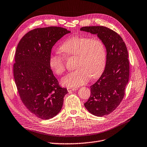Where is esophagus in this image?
<instances>
[{"instance_id":"1","label":"esophagus","mask_w":147,"mask_h":147,"mask_svg":"<svg viewBox=\"0 0 147 147\" xmlns=\"http://www.w3.org/2000/svg\"><path fill=\"white\" fill-rule=\"evenodd\" d=\"M67 91L70 93V92H71L74 91L76 89L75 88H67Z\"/></svg>"}]
</instances>
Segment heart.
I'll use <instances>...</instances> for the list:
<instances>
[{
    "label": "heart",
    "mask_w": 147,
    "mask_h": 147,
    "mask_svg": "<svg viewBox=\"0 0 147 147\" xmlns=\"http://www.w3.org/2000/svg\"><path fill=\"white\" fill-rule=\"evenodd\" d=\"M60 51L66 57H76L74 71L69 73L61 81L63 86L77 87L86 84L91 77H99L106 62V50L103 42L97 38L74 36L67 38L60 47ZM52 71L62 75L66 70L65 59L58 54H53L49 59Z\"/></svg>",
    "instance_id": "heart-1"
}]
</instances>
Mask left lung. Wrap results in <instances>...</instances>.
<instances>
[{"instance_id":"1","label":"left lung","mask_w":147,"mask_h":147,"mask_svg":"<svg viewBox=\"0 0 147 147\" xmlns=\"http://www.w3.org/2000/svg\"><path fill=\"white\" fill-rule=\"evenodd\" d=\"M80 30L96 34L106 48L105 69L99 79L90 86V96L84 103L90 113L102 117L115 110L124 97L129 77L127 50L122 37L107 27L84 26Z\"/></svg>"}]
</instances>
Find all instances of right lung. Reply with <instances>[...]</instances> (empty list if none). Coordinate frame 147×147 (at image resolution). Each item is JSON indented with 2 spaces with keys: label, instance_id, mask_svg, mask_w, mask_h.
Here are the masks:
<instances>
[{
  "label": "right lung",
  "instance_id": "add662e5",
  "mask_svg": "<svg viewBox=\"0 0 147 147\" xmlns=\"http://www.w3.org/2000/svg\"><path fill=\"white\" fill-rule=\"evenodd\" d=\"M70 32L57 26L34 29L24 36L17 47L13 72L18 93L26 107L42 119L60 112L68 93L59 86L49 59L54 44Z\"/></svg>",
  "mask_w": 147,
  "mask_h": 147
}]
</instances>
